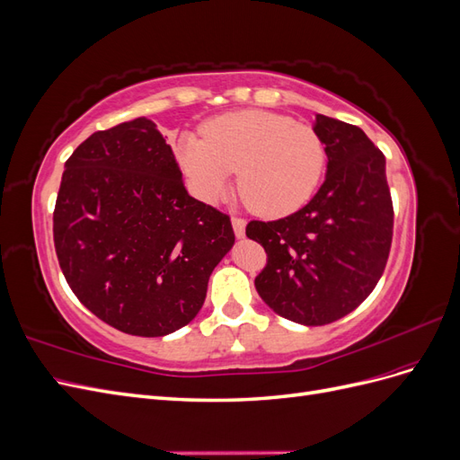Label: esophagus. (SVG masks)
Here are the masks:
<instances>
[{"instance_id":"esophagus-1","label":"esophagus","mask_w":460,"mask_h":460,"mask_svg":"<svg viewBox=\"0 0 460 460\" xmlns=\"http://www.w3.org/2000/svg\"><path fill=\"white\" fill-rule=\"evenodd\" d=\"M245 225H247V222H245L243 218H240V217H232V226H234L235 238H243V235H245Z\"/></svg>"}]
</instances>
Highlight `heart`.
I'll return each instance as SVG.
<instances>
[{"label": "heart", "mask_w": 460, "mask_h": 460, "mask_svg": "<svg viewBox=\"0 0 460 460\" xmlns=\"http://www.w3.org/2000/svg\"><path fill=\"white\" fill-rule=\"evenodd\" d=\"M178 164L190 188L207 203H217L238 172L243 203L261 217H286L311 199L324 172L323 140L307 124L269 111H238L203 127V140L182 136Z\"/></svg>", "instance_id": "1"}]
</instances>
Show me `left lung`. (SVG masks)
<instances>
[{
    "label": "left lung",
    "instance_id": "1",
    "mask_svg": "<svg viewBox=\"0 0 460 460\" xmlns=\"http://www.w3.org/2000/svg\"><path fill=\"white\" fill-rule=\"evenodd\" d=\"M326 176L314 198L280 220H252L269 262L255 288L291 323L324 326L355 311L378 284L394 235L385 157L353 124L316 115Z\"/></svg>",
    "mask_w": 460,
    "mask_h": 460
}]
</instances>
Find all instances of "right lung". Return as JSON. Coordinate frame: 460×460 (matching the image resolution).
Returning a JSON list of instances; mask_svg holds the SVG:
<instances>
[{
	"instance_id": "add662e5",
	"label": "right lung",
	"mask_w": 460,
	"mask_h": 460,
	"mask_svg": "<svg viewBox=\"0 0 460 460\" xmlns=\"http://www.w3.org/2000/svg\"><path fill=\"white\" fill-rule=\"evenodd\" d=\"M53 242L86 309L124 333L159 338L191 323L235 235L193 199L157 124L140 117L93 132L68 161Z\"/></svg>"
}]
</instances>
